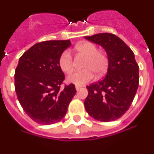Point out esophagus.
<instances>
[{
  "label": "esophagus",
  "instance_id": "obj_1",
  "mask_svg": "<svg viewBox=\"0 0 154 154\" xmlns=\"http://www.w3.org/2000/svg\"><path fill=\"white\" fill-rule=\"evenodd\" d=\"M81 88H82V87L79 86V85H75V89H76V90H77V91L79 90V89H81Z\"/></svg>",
  "mask_w": 154,
  "mask_h": 154
}]
</instances>
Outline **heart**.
I'll list each match as a JSON object with an SVG mask.
<instances>
[{
    "instance_id": "b5f03b06",
    "label": "heart",
    "mask_w": 154,
    "mask_h": 154,
    "mask_svg": "<svg viewBox=\"0 0 154 154\" xmlns=\"http://www.w3.org/2000/svg\"><path fill=\"white\" fill-rule=\"evenodd\" d=\"M75 51L85 57L83 69L81 72H74L67 77V81L77 85H82L93 78V73L97 78L106 72L109 66V58L106 53L99 51L97 45L89 42L76 45ZM58 65L62 72L69 73L73 69V59L70 53L65 51L58 58Z\"/></svg>"
}]
</instances>
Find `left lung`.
Here are the masks:
<instances>
[{
	"label": "left lung",
	"mask_w": 154,
	"mask_h": 154,
	"mask_svg": "<svg viewBox=\"0 0 154 154\" xmlns=\"http://www.w3.org/2000/svg\"><path fill=\"white\" fill-rule=\"evenodd\" d=\"M85 38L106 50L108 71L103 80L87 85L84 102L90 116L101 122L119 119L129 109L139 85V66L133 51L119 37L101 33Z\"/></svg>",
	"instance_id": "8db88e82"
}]
</instances>
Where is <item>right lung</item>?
Listing matches in <instances>:
<instances>
[{"label":"right lung","mask_w":154,"mask_h":154,"mask_svg":"<svg viewBox=\"0 0 154 154\" xmlns=\"http://www.w3.org/2000/svg\"><path fill=\"white\" fill-rule=\"evenodd\" d=\"M70 45L69 40L39 42L19 58L14 74L16 94L24 112L39 124L62 119L76 93L74 84L61 88L65 75L58 58Z\"/></svg>","instance_id":"1"}]
</instances>
